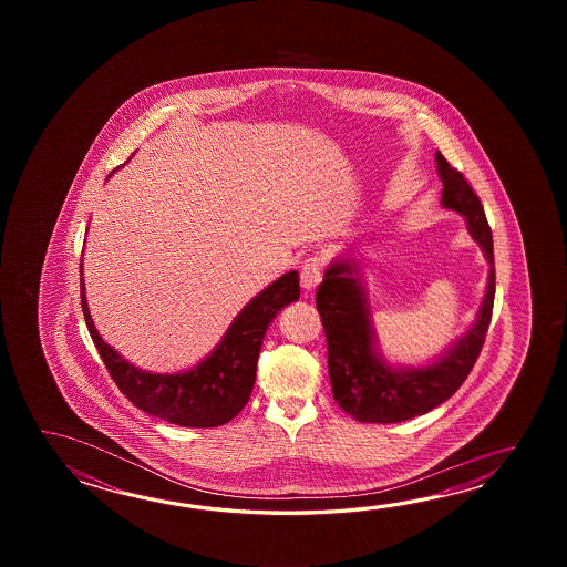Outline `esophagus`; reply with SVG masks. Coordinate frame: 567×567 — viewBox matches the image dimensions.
<instances>
[{"mask_svg":"<svg viewBox=\"0 0 567 567\" xmlns=\"http://www.w3.org/2000/svg\"><path fill=\"white\" fill-rule=\"evenodd\" d=\"M320 279H322V261H320V257L306 259V264L301 266L300 271V284L303 291L306 293L313 291L316 286L320 284Z\"/></svg>","mask_w":567,"mask_h":567,"instance_id":"1","label":"esophagus"}]
</instances>
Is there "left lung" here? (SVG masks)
Returning a JSON list of instances; mask_svg holds the SVG:
<instances>
[{
    "instance_id": "left-lung-1",
    "label": "left lung",
    "mask_w": 567,
    "mask_h": 567,
    "mask_svg": "<svg viewBox=\"0 0 567 567\" xmlns=\"http://www.w3.org/2000/svg\"><path fill=\"white\" fill-rule=\"evenodd\" d=\"M435 168L444 184L442 206L466 218L472 239L488 261V281L471 330L454 340L437 359L420 367L391 364L379 349L362 267L352 249L326 267L316 293L328 344V374L332 395L350 417L362 423H398L423 415L452 398L471 374L491 324L494 301L493 233L481 198L458 169L435 152Z\"/></svg>"
}]
</instances>
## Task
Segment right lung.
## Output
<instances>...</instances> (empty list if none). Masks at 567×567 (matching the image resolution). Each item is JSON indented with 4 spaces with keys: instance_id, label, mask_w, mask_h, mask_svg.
<instances>
[{
    "instance_id": "right-lung-1",
    "label": "right lung",
    "mask_w": 567,
    "mask_h": 567,
    "mask_svg": "<svg viewBox=\"0 0 567 567\" xmlns=\"http://www.w3.org/2000/svg\"><path fill=\"white\" fill-rule=\"evenodd\" d=\"M298 298V271H288L269 284L264 291H259L235 316L217 347L203 361L194 364L193 369L181 373H150L123 359L96 332L86 306L81 259V303L86 328L111 379L135 408L182 427L225 425L247 405L254 391L257 357L266 338L267 326L288 303Z\"/></svg>"
}]
</instances>
